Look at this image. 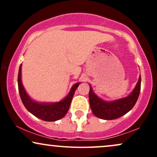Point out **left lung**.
<instances>
[{
    "mask_svg": "<svg viewBox=\"0 0 157 157\" xmlns=\"http://www.w3.org/2000/svg\"><path fill=\"white\" fill-rule=\"evenodd\" d=\"M141 89V77H140L136 87L129 96L113 102H105L99 98L92 91H89V103L95 116L103 120H114L123 116L133 109L136 104Z\"/></svg>",
    "mask_w": 157,
    "mask_h": 157,
    "instance_id": "left-lung-1",
    "label": "left lung"
}]
</instances>
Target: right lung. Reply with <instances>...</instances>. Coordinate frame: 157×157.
Returning <instances> with one entry per match:
<instances>
[{
    "mask_svg": "<svg viewBox=\"0 0 157 157\" xmlns=\"http://www.w3.org/2000/svg\"><path fill=\"white\" fill-rule=\"evenodd\" d=\"M21 65L22 64H21L19 68L17 83H18L20 96L26 109L37 118L44 121H56L63 117L68 112L74 94L80 83L77 82L74 85L68 96L62 101L52 104L38 103L32 100L25 91L22 82H21Z\"/></svg>",
    "mask_w": 157,
    "mask_h": 157,
    "instance_id": "right-lung-1",
    "label": "right lung"
}]
</instances>
